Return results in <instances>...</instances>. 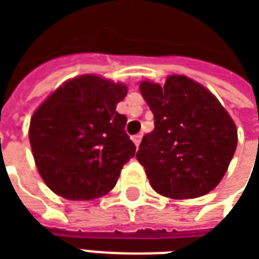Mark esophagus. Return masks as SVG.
Segmentation results:
<instances>
[{"instance_id": "obj_1", "label": "esophagus", "mask_w": 259, "mask_h": 259, "mask_svg": "<svg viewBox=\"0 0 259 259\" xmlns=\"http://www.w3.org/2000/svg\"><path fill=\"white\" fill-rule=\"evenodd\" d=\"M142 136H143V135H142V133H139V135H135V136L132 138L136 146H139V145H140V142H142Z\"/></svg>"}]
</instances>
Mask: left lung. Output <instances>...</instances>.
Returning a JSON list of instances; mask_svg holds the SVG:
<instances>
[{
    "instance_id": "1",
    "label": "left lung",
    "mask_w": 259,
    "mask_h": 259,
    "mask_svg": "<svg viewBox=\"0 0 259 259\" xmlns=\"http://www.w3.org/2000/svg\"><path fill=\"white\" fill-rule=\"evenodd\" d=\"M140 92L155 116L136 157L152 188L172 199L210 192L227 172L236 149V127L213 94L185 76L165 85L143 81Z\"/></svg>"
}]
</instances>
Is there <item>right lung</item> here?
Instances as JSON below:
<instances>
[{
	"instance_id": "1",
	"label": "right lung",
	"mask_w": 259,
	"mask_h": 259,
	"mask_svg": "<svg viewBox=\"0 0 259 259\" xmlns=\"http://www.w3.org/2000/svg\"><path fill=\"white\" fill-rule=\"evenodd\" d=\"M127 87L96 76L58 87L32 114L30 143L42 181L71 201H90L112 191L136 146L116 112Z\"/></svg>"
}]
</instances>
